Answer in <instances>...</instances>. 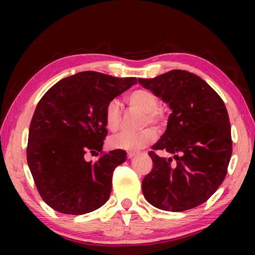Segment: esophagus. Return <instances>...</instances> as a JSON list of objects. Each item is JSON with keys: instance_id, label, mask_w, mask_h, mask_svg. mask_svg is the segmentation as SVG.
I'll return each instance as SVG.
<instances>
[{"instance_id": "1", "label": "esophagus", "mask_w": 255, "mask_h": 255, "mask_svg": "<svg viewBox=\"0 0 255 255\" xmlns=\"http://www.w3.org/2000/svg\"><path fill=\"white\" fill-rule=\"evenodd\" d=\"M134 155H135V153H131V152L128 153V159H132Z\"/></svg>"}]
</instances>
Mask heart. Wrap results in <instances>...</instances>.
<instances>
[{"label":"heart","instance_id":"1","mask_svg":"<svg viewBox=\"0 0 255 255\" xmlns=\"http://www.w3.org/2000/svg\"><path fill=\"white\" fill-rule=\"evenodd\" d=\"M128 104L135 110L144 113L141 120V128L153 125L159 127L161 124V114L159 111V99L154 93L147 89H135L131 92L127 97ZM104 122L106 127L110 131L120 130L122 124L121 106L117 101H111L107 104L104 111ZM156 139V133L153 128H145L137 133H123L116 134L110 138L109 144L113 148L123 149L128 152H135L142 149L146 146L152 144Z\"/></svg>","mask_w":255,"mask_h":255}]
</instances>
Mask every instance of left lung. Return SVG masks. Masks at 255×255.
Listing matches in <instances>:
<instances>
[{
  "mask_svg": "<svg viewBox=\"0 0 255 255\" xmlns=\"http://www.w3.org/2000/svg\"><path fill=\"white\" fill-rule=\"evenodd\" d=\"M139 83L169 104L167 130L148 152L153 168L141 183L153 207L166 211L196 208L224 181L232 154L231 125L221 96L200 76L173 69ZM156 150L174 154L161 158Z\"/></svg>",
  "mask_w": 255,
  "mask_h": 255,
  "instance_id": "1",
  "label": "left lung"
}]
</instances>
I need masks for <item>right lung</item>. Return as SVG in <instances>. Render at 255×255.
I'll list each match as a JSON object with an SVG mask.
<instances>
[{"mask_svg":"<svg viewBox=\"0 0 255 255\" xmlns=\"http://www.w3.org/2000/svg\"><path fill=\"white\" fill-rule=\"evenodd\" d=\"M134 83L135 78L81 72L55 83L38 102L30 124L27 165L38 193L55 211L83 215L108 201L114 170L127 152H102L108 134L104 111ZM89 152H100V158L87 162Z\"/></svg>","mask_w":255,"mask_h":255,"instance_id":"right-lung-1","label":"right lung"}]
</instances>
